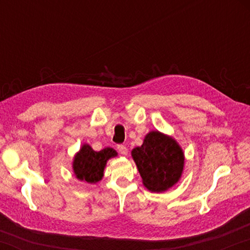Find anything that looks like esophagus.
Instances as JSON below:
<instances>
[{
	"mask_svg": "<svg viewBox=\"0 0 250 250\" xmlns=\"http://www.w3.org/2000/svg\"><path fill=\"white\" fill-rule=\"evenodd\" d=\"M117 147H118V151H119L122 155H126V154H128V149H126L125 146H124V145H118Z\"/></svg>",
	"mask_w": 250,
	"mask_h": 250,
	"instance_id": "esophagus-1",
	"label": "esophagus"
}]
</instances>
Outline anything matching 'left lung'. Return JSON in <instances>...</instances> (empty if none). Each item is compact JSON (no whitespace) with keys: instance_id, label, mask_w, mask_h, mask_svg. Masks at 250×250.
I'll return each mask as SVG.
<instances>
[{"instance_id":"1","label":"left lung","mask_w":250,"mask_h":250,"mask_svg":"<svg viewBox=\"0 0 250 250\" xmlns=\"http://www.w3.org/2000/svg\"><path fill=\"white\" fill-rule=\"evenodd\" d=\"M131 154L149 191L163 192L172 188L183 172V151L174 139L159 131L147 133L143 145L134 147Z\"/></svg>"}]
</instances>
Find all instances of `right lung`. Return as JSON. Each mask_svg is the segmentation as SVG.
<instances>
[{"mask_svg":"<svg viewBox=\"0 0 250 250\" xmlns=\"http://www.w3.org/2000/svg\"><path fill=\"white\" fill-rule=\"evenodd\" d=\"M116 155L117 152L111 147H105L96 152L90 146L83 145L75 156L73 163L75 174L79 180H84L88 183H96L103 177L107 161Z\"/></svg>","mask_w":250,"mask_h":250,"instance_id":"1","label":"right lung"}]
</instances>
